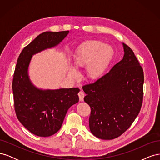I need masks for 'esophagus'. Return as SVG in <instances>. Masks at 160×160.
Instances as JSON below:
<instances>
[{
	"label": "esophagus",
	"mask_w": 160,
	"mask_h": 160,
	"mask_svg": "<svg viewBox=\"0 0 160 160\" xmlns=\"http://www.w3.org/2000/svg\"><path fill=\"white\" fill-rule=\"evenodd\" d=\"M78 95H79V100L80 101H83V99H84V97L85 95V93L83 91H80L79 93H78Z\"/></svg>",
	"instance_id": "obj_1"
}]
</instances>
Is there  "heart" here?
<instances>
[{
	"mask_svg": "<svg viewBox=\"0 0 160 160\" xmlns=\"http://www.w3.org/2000/svg\"><path fill=\"white\" fill-rule=\"evenodd\" d=\"M114 54L113 48L99 41L91 40L83 43L77 49L73 57L75 67L86 66L85 74L89 79L95 80L103 73ZM67 75L71 79L78 76L77 70L71 66L69 67Z\"/></svg>",
	"mask_w": 160,
	"mask_h": 160,
	"instance_id": "b5f03b06",
	"label": "heart"
}]
</instances>
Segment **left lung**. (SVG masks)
<instances>
[{
    "mask_svg": "<svg viewBox=\"0 0 160 160\" xmlns=\"http://www.w3.org/2000/svg\"><path fill=\"white\" fill-rule=\"evenodd\" d=\"M123 59L94 83L85 85L91 108L89 129L95 137L113 139L122 135L138 115L143 101V71L125 43Z\"/></svg>",
    "mask_w": 160,
    "mask_h": 160,
    "instance_id": "left-lung-1",
    "label": "left lung"
}]
</instances>
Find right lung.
I'll use <instances>...</instances> for the list:
<instances>
[{
  "label": "right lung",
  "mask_w": 160,
  "mask_h": 160,
  "mask_svg": "<svg viewBox=\"0 0 160 160\" xmlns=\"http://www.w3.org/2000/svg\"><path fill=\"white\" fill-rule=\"evenodd\" d=\"M69 32H42L24 48L18 58L12 80L14 109L19 122L37 136L49 137L57 133L67 111L79 99L78 88L38 89L32 84L28 75L32 57L56 47Z\"/></svg>",
  "instance_id": "obj_1"
}]
</instances>
